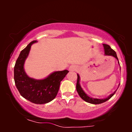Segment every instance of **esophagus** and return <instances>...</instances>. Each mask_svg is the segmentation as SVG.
I'll return each mask as SVG.
<instances>
[{"instance_id":"34e87169","label":"esophagus","mask_w":132,"mask_h":132,"mask_svg":"<svg viewBox=\"0 0 132 132\" xmlns=\"http://www.w3.org/2000/svg\"><path fill=\"white\" fill-rule=\"evenodd\" d=\"M76 68H77L76 66L72 65L70 66L69 68H68V70H69L70 71H75L76 70Z\"/></svg>"}]
</instances>
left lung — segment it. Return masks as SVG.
Listing matches in <instances>:
<instances>
[{"instance_id":"obj_1","label":"left lung","mask_w":132,"mask_h":132,"mask_svg":"<svg viewBox=\"0 0 132 132\" xmlns=\"http://www.w3.org/2000/svg\"><path fill=\"white\" fill-rule=\"evenodd\" d=\"M103 47H104V55L105 56H112L114 57L115 58H116L117 60H118V64L120 65V63H119L118 61V59L117 57V53L113 49H112L109 45L107 44H103ZM120 71H121V68H120ZM77 84H76V90L78 93L79 96L81 97V98H82L84 101H85L86 102L89 103L91 104H101L102 103H104L108 101V100H109L110 98H111L113 96V95L115 94V92L117 91V89H118L119 86H120V84L118 85V88H117V90L113 92L112 94H110L109 96H108L106 98H93L91 96H89V95H88L84 91V90L82 89V88L81 87L80 84V76H79V74H77Z\"/></svg>"}]
</instances>
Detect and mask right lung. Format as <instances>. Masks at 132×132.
<instances>
[{
    "label": "right lung",
    "instance_id": "obj_1",
    "mask_svg": "<svg viewBox=\"0 0 132 132\" xmlns=\"http://www.w3.org/2000/svg\"><path fill=\"white\" fill-rule=\"evenodd\" d=\"M30 43L20 53L14 66V81L21 96L35 104H46L51 102L58 93L61 82L65 77L68 70L53 71L42 79L32 78L24 70V63L29 54L32 45Z\"/></svg>",
    "mask_w": 132,
    "mask_h": 132
}]
</instances>
